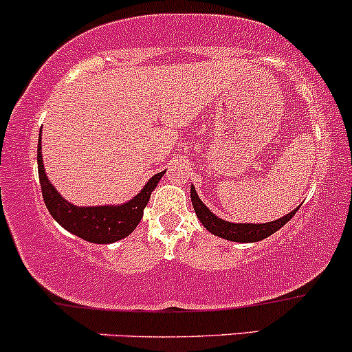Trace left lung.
Wrapping results in <instances>:
<instances>
[{
    "label": "left lung",
    "mask_w": 352,
    "mask_h": 352,
    "mask_svg": "<svg viewBox=\"0 0 352 352\" xmlns=\"http://www.w3.org/2000/svg\"><path fill=\"white\" fill-rule=\"evenodd\" d=\"M191 203L195 208V213L198 220L203 223V226L213 235L225 238L228 241H238V243H253V241H260L263 238L270 236L272 233L278 232L287 221L292 220L294 214L297 213L298 206L285 217L278 218L275 221L268 223H232L226 221L223 218L217 217L213 211L208 208L205 203L199 199L198 192H196L195 186L191 184Z\"/></svg>",
    "instance_id": "obj_1"
}]
</instances>
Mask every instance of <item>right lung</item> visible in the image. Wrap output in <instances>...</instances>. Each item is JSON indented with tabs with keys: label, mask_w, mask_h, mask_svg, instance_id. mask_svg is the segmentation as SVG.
<instances>
[{
	"label": "right lung",
	"mask_w": 352,
	"mask_h": 352,
	"mask_svg": "<svg viewBox=\"0 0 352 352\" xmlns=\"http://www.w3.org/2000/svg\"><path fill=\"white\" fill-rule=\"evenodd\" d=\"M38 176L43 192V201L55 221L67 232L90 243H114L131 235L144 214V208L151 198V192L156 190L157 183L166 171L157 173L144 184L141 191L129 201L120 205H100V206H77L63 198L56 188L48 179L45 173L43 156H41V132L38 138Z\"/></svg>",
	"instance_id": "1"
}]
</instances>
